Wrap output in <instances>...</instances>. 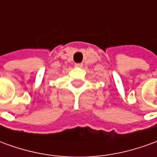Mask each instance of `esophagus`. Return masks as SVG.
<instances>
[{"label": "esophagus", "instance_id": "34e87169", "mask_svg": "<svg viewBox=\"0 0 157 157\" xmlns=\"http://www.w3.org/2000/svg\"><path fill=\"white\" fill-rule=\"evenodd\" d=\"M75 66L77 67V68H82V66H83V64L82 63H75Z\"/></svg>", "mask_w": 157, "mask_h": 157}]
</instances>
